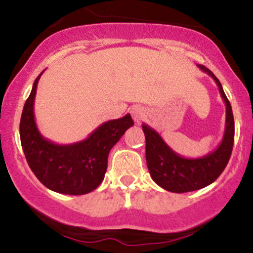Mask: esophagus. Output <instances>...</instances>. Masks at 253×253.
<instances>
[{
    "mask_svg": "<svg viewBox=\"0 0 253 253\" xmlns=\"http://www.w3.org/2000/svg\"><path fill=\"white\" fill-rule=\"evenodd\" d=\"M131 115H132V119L134 120V122L136 124H141V121L145 119V116H147V111H145L144 108H142V106H133V108L131 109Z\"/></svg>",
    "mask_w": 253,
    "mask_h": 253,
    "instance_id": "esophagus-1",
    "label": "esophagus"
}]
</instances>
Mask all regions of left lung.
Wrapping results in <instances>:
<instances>
[{
    "mask_svg": "<svg viewBox=\"0 0 253 253\" xmlns=\"http://www.w3.org/2000/svg\"><path fill=\"white\" fill-rule=\"evenodd\" d=\"M198 67L215 81L226 106L225 131L216 149L205 157L195 159L183 158L174 152L155 129L145 124L142 125L145 136V159L149 174L157 185L170 192H191L211 185L224 171L233 150L235 125L230 103L220 82L213 72L202 65H198Z\"/></svg>",
    "mask_w": 253,
    "mask_h": 253,
    "instance_id": "left-lung-1",
    "label": "left lung"
}]
</instances>
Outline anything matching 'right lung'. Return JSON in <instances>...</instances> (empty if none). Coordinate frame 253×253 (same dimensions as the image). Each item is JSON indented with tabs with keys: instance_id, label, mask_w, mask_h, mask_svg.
Here are the masks:
<instances>
[{
	"instance_id": "right-lung-1",
	"label": "right lung",
	"mask_w": 253,
	"mask_h": 253,
	"mask_svg": "<svg viewBox=\"0 0 253 253\" xmlns=\"http://www.w3.org/2000/svg\"><path fill=\"white\" fill-rule=\"evenodd\" d=\"M42 71L33 84L20 117V143L28 165L48 190L63 195H85L104 180L111 148L133 126L131 115L104 122L83 141L57 144L42 137L34 116V100Z\"/></svg>"
}]
</instances>
